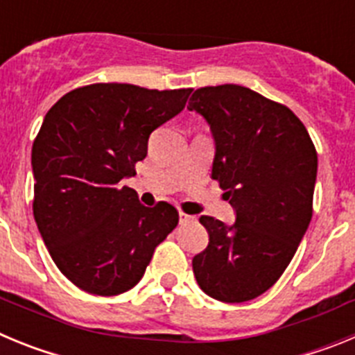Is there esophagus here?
<instances>
[{
  "label": "esophagus",
  "instance_id": "obj_1",
  "mask_svg": "<svg viewBox=\"0 0 355 355\" xmlns=\"http://www.w3.org/2000/svg\"><path fill=\"white\" fill-rule=\"evenodd\" d=\"M193 218H196V216L188 215V213H184V211H180V222H181V224H183V222L193 220Z\"/></svg>",
  "mask_w": 355,
  "mask_h": 355
}]
</instances>
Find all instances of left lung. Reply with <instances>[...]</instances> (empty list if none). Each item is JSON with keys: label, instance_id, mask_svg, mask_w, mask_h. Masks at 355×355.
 I'll return each mask as SVG.
<instances>
[{"label": "left lung", "instance_id": "left-lung-1", "mask_svg": "<svg viewBox=\"0 0 355 355\" xmlns=\"http://www.w3.org/2000/svg\"><path fill=\"white\" fill-rule=\"evenodd\" d=\"M188 110L211 128V178L236 209L231 227L199 218L209 241L193 256V275L220 302L252 300L277 283L311 222L315 144L288 106L241 85L197 89Z\"/></svg>", "mask_w": 355, "mask_h": 355}]
</instances>
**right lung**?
Masks as SVG:
<instances>
[{
  "label": "right lung",
  "mask_w": 355,
  "mask_h": 355,
  "mask_svg": "<svg viewBox=\"0 0 355 355\" xmlns=\"http://www.w3.org/2000/svg\"><path fill=\"white\" fill-rule=\"evenodd\" d=\"M192 89L94 83L60 97L33 140V216L58 270L80 290L114 297L142 279L180 222L172 205H140L121 181L147 156L149 135Z\"/></svg>",
  "instance_id": "add662e5"
}]
</instances>
